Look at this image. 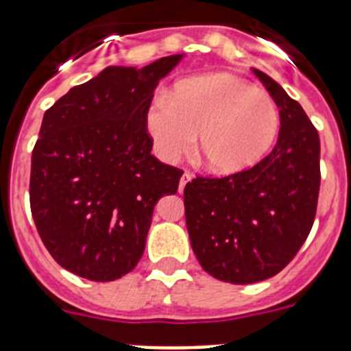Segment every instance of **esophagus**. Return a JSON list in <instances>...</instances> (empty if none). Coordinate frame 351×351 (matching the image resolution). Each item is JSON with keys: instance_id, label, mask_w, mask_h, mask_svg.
I'll return each mask as SVG.
<instances>
[{"instance_id": "34e87169", "label": "esophagus", "mask_w": 351, "mask_h": 351, "mask_svg": "<svg viewBox=\"0 0 351 351\" xmlns=\"http://www.w3.org/2000/svg\"><path fill=\"white\" fill-rule=\"evenodd\" d=\"M191 179H193V173L188 172V170H186V172L182 173L181 181H179V193H181V191H184V186L188 184V182H190Z\"/></svg>"}]
</instances>
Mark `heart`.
Returning a JSON list of instances; mask_svg holds the SVG:
<instances>
[{
    "label": "heart",
    "instance_id": "heart-1",
    "mask_svg": "<svg viewBox=\"0 0 351 351\" xmlns=\"http://www.w3.org/2000/svg\"><path fill=\"white\" fill-rule=\"evenodd\" d=\"M145 126L163 160L190 153L198 135L207 169L232 176L255 167L271 151L280 112L269 93L230 73H210L179 82L169 100L158 98Z\"/></svg>",
    "mask_w": 351,
    "mask_h": 351
}]
</instances>
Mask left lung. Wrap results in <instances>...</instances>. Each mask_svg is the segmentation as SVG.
Listing matches in <instances>:
<instances>
[{"label":"left lung","mask_w":351,"mask_h":351,"mask_svg":"<svg viewBox=\"0 0 351 351\" xmlns=\"http://www.w3.org/2000/svg\"><path fill=\"white\" fill-rule=\"evenodd\" d=\"M280 108V137L255 167L184 186L186 226L202 269L250 285L283 271L308 239L320 191V137L299 101L253 68Z\"/></svg>","instance_id":"8db88e82"}]
</instances>
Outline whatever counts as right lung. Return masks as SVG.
Returning <instances> with one entry per match:
<instances>
[{"mask_svg": "<svg viewBox=\"0 0 351 351\" xmlns=\"http://www.w3.org/2000/svg\"><path fill=\"white\" fill-rule=\"evenodd\" d=\"M181 60L107 66L43 114L31 154V214L66 271L114 281L142 258L154 206L182 176L151 154L145 116L160 79Z\"/></svg>", "mask_w": 351, "mask_h": 351, "instance_id": "right-lung-1", "label": "right lung"}]
</instances>
